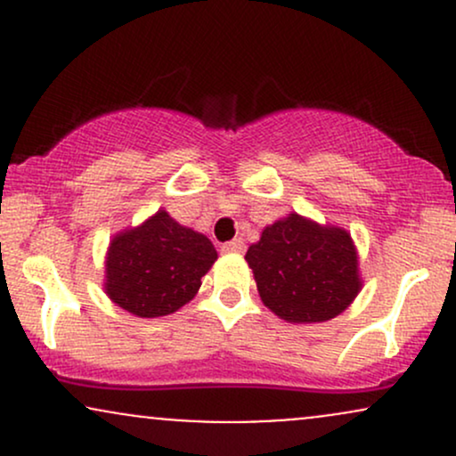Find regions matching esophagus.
I'll use <instances>...</instances> for the list:
<instances>
[{"label": "esophagus", "instance_id": "1", "mask_svg": "<svg viewBox=\"0 0 456 456\" xmlns=\"http://www.w3.org/2000/svg\"><path fill=\"white\" fill-rule=\"evenodd\" d=\"M246 244L242 238H235L232 242H224L223 244V253H244Z\"/></svg>", "mask_w": 456, "mask_h": 456}]
</instances>
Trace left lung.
<instances>
[{
  "label": "left lung",
  "instance_id": "8db88e82",
  "mask_svg": "<svg viewBox=\"0 0 456 456\" xmlns=\"http://www.w3.org/2000/svg\"><path fill=\"white\" fill-rule=\"evenodd\" d=\"M264 305L294 323L328 322L360 291L358 255L347 232L289 214L246 250Z\"/></svg>",
  "mask_w": 456,
  "mask_h": 456
}]
</instances>
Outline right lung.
<instances>
[{"label":"right lung","mask_w":456,"mask_h":456,"mask_svg":"<svg viewBox=\"0 0 456 456\" xmlns=\"http://www.w3.org/2000/svg\"><path fill=\"white\" fill-rule=\"evenodd\" d=\"M218 259L206 235L175 223L165 210L137 229L115 235L107 255V294L137 317H162L184 306Z\"/></svg>","instance_id":"add662e5"}]
</instances>
